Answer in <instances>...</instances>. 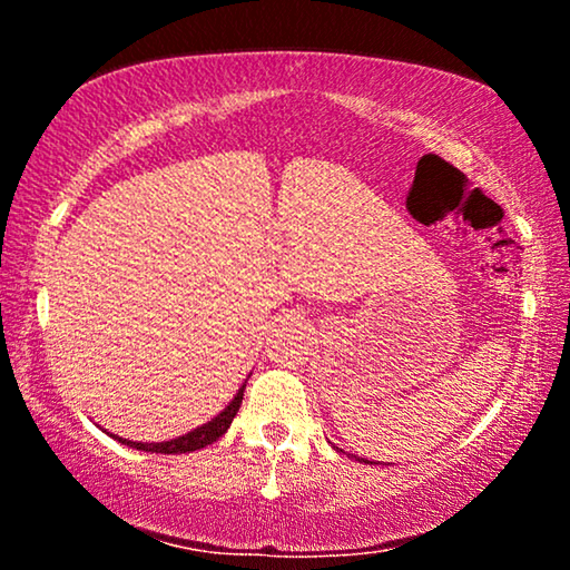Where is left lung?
Segmentation results:
<instances>
[{"label": "left lung", "mask_w": 570, "mask_h": 570, "mask_svg": "<svg viewBox=\"0 0 570 570\" xmlns=\"http://www.w3.org/2000/svg\"><path fill=\"white\" fill-rule=\"evenodd\" d=\"M336 450H340V448H336ZM356 460H360V458H356ZM360 462H370V460H364V458H362V460H360Z\"/></svg>", "instance_id": "1"}]
</instances>
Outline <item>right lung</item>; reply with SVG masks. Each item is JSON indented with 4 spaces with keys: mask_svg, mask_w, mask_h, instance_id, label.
Returning <instances> with one entry per match:
<instances>
[{
    "mask_svg": "<svg viewBox=\"0 0 570 570\" xmlns=\"http://www.w3.org/2000/svg\"><path fill=\"white\" fill-rule=\"evenodd\" d=\"M244 390L246 384H240L238 392L234 394V400L226 404L224 412H218L214 420L200 424V428L190 430L188 435H180L176 440H168V442H132V440H122V438H115L122 445L135 448V450H142V452H160V455H180V452H193V450H200L210 445V442H216L220 435H226V430L230 428V422H234L236 412L240 407V400H244Z\"/></svg>",
    "mask_w": 570,
    "mask_h": 570,
    "instance_id": "obj_1",
    "label": "right lung"
}]
</instances>
